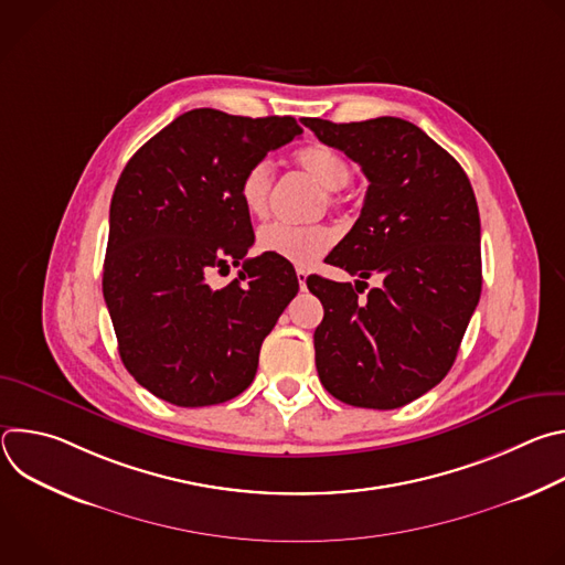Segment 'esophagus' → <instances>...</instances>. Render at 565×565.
<instances>
[{
  "label": "esophagus",
  "mask_w": 565,
  "mask_h": 565,
  "mask_svg": "<svg viewBox=\"0 0 565 565\" xmlns=\"http://www.w3.org/2000/svg\"><path fill=\"white\" fill-rule=\"evenodd\" d=\"M306 277H308V273H306L303 268H297V279H299V286H301V290L306 288Z\"/></svg>",
  "instance_id": "1"
}]
</instances>
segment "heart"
<instances>
[{
    "mask_svg": "<svg viewBox=\"0 0 565 565\" xmlns=\"http://www.w3.org/2000/svg\"><path fill=\"white\" fill-rule=\"evenodd\" d=\"M295 166L310 177L321 190H327V205L338 207L340 205V190H344L351 183L353 170L349 160L327 147V145H306L295 151L292 156ZM270 196H273V170L266 160L250 166L246 174L241 177L238 183V199L244 210L253 218H266L270 210ZM335 234L327 225H286V223H270L264 225L257 234V250L266 255H275L279 259H286L295 266H310L321 255H327L333 246Z\"/></svg>",
    "mask_w": 565,
    "mask_h": 565,
    "instance_id": "obj_1",
    "label": "heart"
}]
</instances>
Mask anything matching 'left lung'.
I'll return each mask as SVG.
<instances>
[{
    "label": "left lung",
    "mask_w": 565,
    "mask_h": 565,
    "mask_svg": "<svg viewBox=\"0 0 565 565\" xmlns=\"http://www.w3.org/2000/svg\"><path fill=\"white\" fill-rule=\"evenodd\" d=\"M315 136L362 168L364 207L327 257L351 284L310 275L324 306L315 364L324 388L362 409H397L451 369L480 299V216L467 174L420 127L402 118H303ZM383 284L360 300L358 282Z\"/></svg>",
    "instance_id": "8db88e82"
}]
</instances>
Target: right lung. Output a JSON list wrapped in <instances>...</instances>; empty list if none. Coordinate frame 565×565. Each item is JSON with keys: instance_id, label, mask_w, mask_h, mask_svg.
<instances>
[{"instance_id": "add662e5", "label": "right lung", "mask_w": 565, "mask_h": 565, "mask_svg": "<svg viewBox=\"0 0 565 565\" xmlns=\"http://www.w3.org/2000/svg\"><path fill=\"white\" fill-rule=\"evenodd\" d=\"M301 127L290 116L192 109L147 140L122 170L109 210L103 292L120 360L177 407L244 393L264 338L299 290L290 262L246 259L255 244L238 183ZM241 265L225 289L214 269Z\"/></svg>"}]
</instances>
